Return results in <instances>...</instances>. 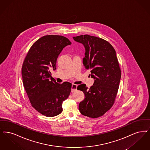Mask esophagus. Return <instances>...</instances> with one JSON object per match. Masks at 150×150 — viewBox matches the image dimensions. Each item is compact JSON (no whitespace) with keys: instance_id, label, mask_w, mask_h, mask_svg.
<instances>
[{"instance_id":"1","label":"esophagus","mask_w":150,"mask_h":150,"mask_svg":"<svg viewBox=\"0 0 150 150\" xmlns=\"http://www.w3.org/2000/svg\"><path fill=\"white\" fill-rule=\"evenodd\" d=\"M76 89H77V85L73 84L71 86V92H74L76 91Z\"/></svg>"}]
</instances>
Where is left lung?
Masks as SVG:
<instances>
[{
  "instance_id": "left-lung-1",
  "label": "left lung",
  "mask_w": 150,
  "mask_h": 150,
  "mask_svg": "<svg viewBox=\"0 0 150 150\" xmlns=\"http://www.w3.org/2000/svg\"><path fill=\"white\" fill-rule=\"evenodd\" d=\"M73 39L84 47L83 64L86 70L90 71L89 76L94 79L89 89L84 84L78 86V90L85 95L79 110L84 116L96 118L112 106L118 91L121 70L116 51L108 42L98 37L84 35L74 36Z\"/></svg>"
}]
</instances>
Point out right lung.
Wrapping results in <instances>:
<instances>
[{
	"mask_svg": "<svg viewBox=\"0 0 150 150\" xmlns=\"http://www.w3.org/2000/svg\"><path fill=\"white\" fill-rule=\"evenodd\" d=\"M70 44L63 36H44L31 46L22 65V82L32 106L47 117L62 112L63 102L71 92V83H58L50 72L56 70L59 54Z\"/></svg>",
	"mask_w": 150,
	"mask_h": 150,
	"instance_id": "add662e5",
	"label": "right lung"
}]
</instances>
